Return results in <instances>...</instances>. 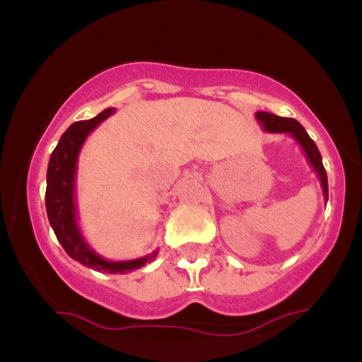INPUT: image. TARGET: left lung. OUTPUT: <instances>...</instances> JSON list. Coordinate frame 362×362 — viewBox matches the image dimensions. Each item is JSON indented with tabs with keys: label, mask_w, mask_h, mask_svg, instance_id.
I'll list each match as a JSON object with an SVG mask.
<instances>
[{
	"label": "left lung",
	"mask_w": 362,
	"mask_h": 362,
	"mask_svg": "<svg viewBox=\"0 0 362 362\" xmlns=\"http://www.w3.org/2000/svg\"><path fill=\"white\" fill-rule=\"evenodd\" d=\"M255 119L259 120L260 126L264 127V131L289 134L291 138L300 144L303 153H305L306 158H308V163L311 165V168H313L315 173H317L320 185H322V190H323V201H325V204H327V201H328L327 172H325V168H323L322 155H320L317 144H315V141L310 138L308 132L305 131V127H303L296 119L279 117V115L271 114V112H257Z\"/></svg>",
	"instance_id": "1"
}]
</instances>
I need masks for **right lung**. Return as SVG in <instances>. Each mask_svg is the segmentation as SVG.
<instances>
[{"label": "right lung", "instance_id": "obj_1", "mask_svg": "<svg viewBox=\"0 0 362 362\" xmlns=\"http://www.w3.org/2000/svg\"><path fill=\"white\" fill-rule=\"evenodd\" d=\"M115 109H105L97 117L90 120H80L66 129L59 143L52 151L47 167V189H45V209L54 233L62 245L66 253L73 260L80 262L86 267L107 274H126L134 269L143 267L146 262H151L158 255V250L146 257L134 260H107L98 255L90 247L81 228L78 224V206H76V172L78 156L85 141L95 131L100 122L109 119Z\"/></svg>", "mask_w": 362, "mask_h": 362}]
</instances>
